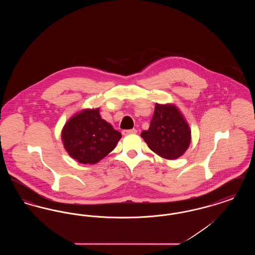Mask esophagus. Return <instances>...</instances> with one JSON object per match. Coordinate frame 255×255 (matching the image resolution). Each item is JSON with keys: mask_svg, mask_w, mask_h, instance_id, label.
I'll return each mask as SVG.
<instances>
[{"mask_svg": "<svg viewBox=\"0 0 255 255\" xmlns=\"http://www.w3.org/2000/svg\"><path fill=\"white\" fill-rule=\"evenodd\" d=\"M137 132L135 129H130V130H123L122 134L123 135H127V134H131V133H135Z\"/></svg>", "mask_w": 255, "mask_h": 255, "instance_id": "esophagus-1", "label": "esophagus"}]
</instances>
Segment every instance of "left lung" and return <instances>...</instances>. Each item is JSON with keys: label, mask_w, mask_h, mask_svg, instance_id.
Segmentation results:
<instances>
[{"label": "left lung", "mask_w": 255, "mask_h": 255, "mask_svg": "<svg viewBox=\"0 0 255 255\" xmlns=\"http://www.w3.org/2000/svg\"><path fill=\"white\" fill-rule=\"evenodd\" d=\"M140 135L153 152L167 159L181 157L191 140L187 122L176 106L168 104H156L150 127Z\"/></svg>", "instance_id": "obj_1"}]
</instances>
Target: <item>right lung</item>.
<instances>
[{
    "label": "right lung",
    "instance_id": "add662e5",
    "mask_svg": "<svg viewBox=\"0 0 255 255\" xmlns=\"http://www.w3.org/2000/svg\"><path fill=\"white\" fill-rule=\"evenodd\" d=\"M122 133L101 119L99 109H87L76 114L62 131L64 147L80 163H97L112 152Z\"/></svg>",
    "mask_w": 255,
    "mask_h": 255
}]
</instances>
